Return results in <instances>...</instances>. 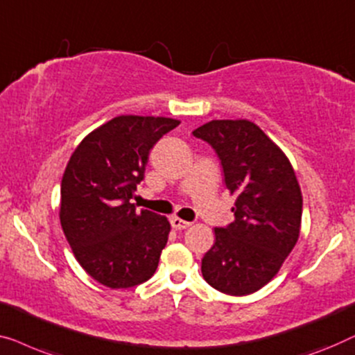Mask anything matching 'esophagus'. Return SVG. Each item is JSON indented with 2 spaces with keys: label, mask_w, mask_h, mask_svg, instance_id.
<instances>
[{
  "label": "esophagus",
  "mask_w": 355,
  "mask_h": 355,
  "mask_svg": "<svg viewBox=\"0 0 355 355\" xmlns=\"http://www.w3.org/2000/svg\"><path fill=\"white\" fill-rule=\"evenodd\" d=\"M171 223H172V227L175 228V230H187V228L191 227V222L182 220V218H178V217H172L171 218Z\"/></svg>",
  "instance_id": "34e87169"
}]
</instances>
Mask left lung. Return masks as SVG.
<instances>
[{"label":"left lung","instance_id":"obj_1","mask_svg":"<svg viewBox=\"0 0 355 355\" xmlns=\"http://www.w3.org/2000/svg\"><path fill=\"white\" fill-rule=\"evenodd\" d=\"M220 159L234 220L216 228L202 277L217 291L246 296L270 282L296 246L302 194L288 157L256 123L212 121L193 132Z\"/></svg>","mask_w":355,"mask_h":355}]
</instances>
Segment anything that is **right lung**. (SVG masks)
<instances>
[{
  "label": "right lung",
  "mask_w": 355,
  "mask_h": 355,
  "mask_svg": "<svg viewBox=\"0 0 355 355\" xmlns=\"http://www.w3.org/2000/svg\"><path fill=\"white\" fill-rule=\"evenodd\" d=\"M175 119L119 116L93 130L71 156L61 183V225L83 270L104 286L132 288L151 278L171 223L132 198L148 156Z\"/></svg>",
  "instance_id": "1"
}]
</instances>
